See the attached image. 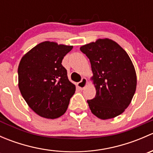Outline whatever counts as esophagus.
Returning <instances> with one entry per match:
<instances>
[{
	"label": "esophagus",
	"instance_id": "1",
	"mask_svg": "<svg viewBox=\"0 0 153 153\" xmlns=\"http://www.w3.org/2000/svg\"><path fill=\"white\" fill-rule=\"evenodd\" d=\"M86 84H87V80H86V78H83L82 79H81V81L77 84V85H78V86L80 89H84V87L86 86Z\"/></svg>",
	"mask_w": 153,
	"mask_h": 153
}]
</instances>
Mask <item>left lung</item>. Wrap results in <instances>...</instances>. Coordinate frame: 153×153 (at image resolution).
<instances>
[{
	"mask_svg": "<svg viewBox=\"0 0 153 153\" xmlns=\"http://www.w3.org/2000/svg\"><path fill=\"white\" fill-rule=\"evenodd\" d=\"M80 49L89 59L93 72L96 95L87 101L91 112L103 120L121 115L136 89V73L128 54L108 38L98 39Z\"/></svg>",
	"mask_w": 153,
	"mask_h": 153,
	"instance_id": "8db88e82",
	"label": "left lung"
}]
</instances>
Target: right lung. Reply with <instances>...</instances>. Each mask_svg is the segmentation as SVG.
I'll return each instance as SVG.
<instances>
[{
	"label": "right lung",
	"instance_id": "right-lung-1",
	"mask_svg": "<svg viewBox=\"0 0 153 153\" xmlns=\"http://www.w3.org/2000/svg\"><path fill=\"white\" fill-rule=\"evenodd\" d=\"M72 46L44 41L29 51L18 66V86L29 107L38 115L54 119L67 111L75 86L62 66Z\"/></svg>",
	"mask_w": 153,
	"mask_h": 153
}]
</instances>
